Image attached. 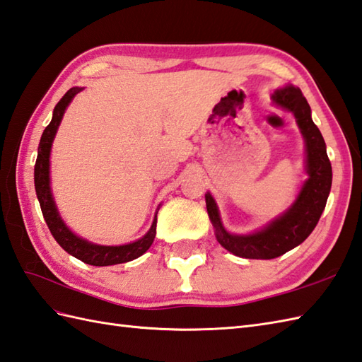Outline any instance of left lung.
I'll list each match as a JSON object with an SVG mask.
<instances>
[{"mask_svg":"<svg viewBox=\"0 0 362 362\" xmlns=\"http://www.w3.org/2000/svg\"><path fill=\"white\" fill-rule=\"evenodd\" d=\"M273 103L293 112L305 141V170L308 179L287 211L251 234H231L222 225L213 196L206 192V211L214 226L216 239L230 253L245 259H274L304 242L319 222L332 188V163L321 131L312 120V109L299 88L274 90Z\"/></svg>","mask_w":362,"mask_h":362,"instance_id":"obj_1","label":"left lung"}]
</instances>
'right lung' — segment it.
Returning a JSON list of instances; mask_svg holds the SVG:
<instances>
[{"label":"right lung","instance_id":"1","mask_svg":"<svg viewBox=\"0 0 362 362\" xmlns=\"http://www.w3.org/2000/svg\"><path fill=\"white\" fill-rule=\"evenodd\" d=\"M81 89L83 88H71L66 92L60 102L57 103L54 109L52 120H50V123L46 126L43 136H41V140H40L35 171H33V180H35V191H37L40 206H41V213H43L45 221L49 226L50 233H52L54 239L58 242V245H60L64 251H67L71 256L80 259L81 262L95 265V267H107V265L129 262V260L140 257L145 251H148L151 245H153L154 238H156L157 213L149 231L139 240L126 243V245H119V247L97 245V243H92V242H88L86 239L75 236V234L67 228L66 223L62 221L60 214H58V209L52 197V191H50V177H49L50 148H52V141L55 139L58 126L62 123L66 107L69 106L72 98L77 95Z\"/></svg>","mask_w":362,"mask_h":362}]
</instances>
